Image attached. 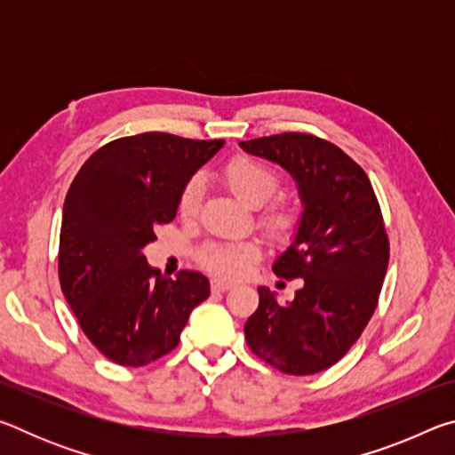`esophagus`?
Returning a JSON list of instances; mask_svg holds the SVG:
<instances>
[{"mask_svg": "<svg viewBox=\"0 0 455 455\" xmlns=\"http://www.w3.org/2000/svg\"><path fill=\"white\" fill-rule=\"evenodd\" d=\"M233 287H235V284L230 283V281H225V279H212L211 281V289L217 291V292H227V291H230Z\"/></svg>", "mask_w": 455, "mask_h": 455, "instance_id": "34e87169", "label": "esophagus"}]
</instances>
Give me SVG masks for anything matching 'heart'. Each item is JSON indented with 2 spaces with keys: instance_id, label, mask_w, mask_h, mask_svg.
Instances as JSON below:
<instances>
[{
  "instance_id": "b5f03b06",
  "label": "heart",
  "mask_w": 455,
  "mask_h": 455,
  "mask_svg": "<svg viewBox=\"0 0 455 455\" xmlns=\"http://www.w3.org/2000/svg\"><path fill=\"white\" fill-rule=\"evenodd\" d=\"M222 180L241 203L252 206V209L263 206L281 184L279 174L271 166L252 156H244V154L228 160L222 168ZM200 200H203V180L198 176H192L182 187L179 196L180 217H195L200 209ZM259 225L271 236H284L295 227V214L287 204L276 203L260 212ZM257 255L259 249L255 243H209L200 251V263L212 273L236 276L257 259Z\"/></svg>"
}]
</instances>
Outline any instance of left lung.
Listing matches in <instances>:
<instances>
[{"label":"left lung","mask_w":455,"mask_h":455,"mask_svg":"<svg viewBox=\"0 0 455 455\" xmlns=\"http://www.w3.org/2000/svg\"><path fill=\"white\" fill-rule=\"evenodd\" d=\"M241 148L284 168L303 204L295 236L273 263L276 276L303 287L287 305L259 287L246 343L283 373H319L349 351L377 307L389 263L379 203L363 168L317 136L284 132Z\"/></svg>","instance_id":"1"}]
</instances>
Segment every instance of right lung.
<instances>
[{"instance_id": "1", "label": "right lung", "mask_w": 455, "mask_h": 455, "mask_svg": "<svg viewBox=\"0 0 455 455\" xmlns=\"http://www.w3.org/2000/svg\"><path fill=\"white\" fill-rule=\"evenodd\" d=\"M222 146L166 132L118 138L92 154L68 190L60 284L84 333L114 363L140 367L166 355L211 295L203 273L168 279L144 249L176 217L184 184Z\"/></svg>"}]
</instances>
